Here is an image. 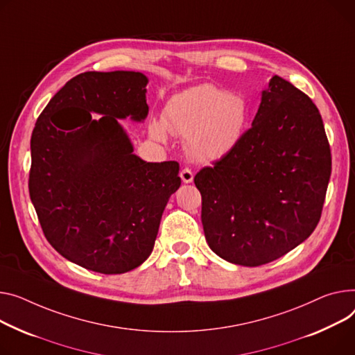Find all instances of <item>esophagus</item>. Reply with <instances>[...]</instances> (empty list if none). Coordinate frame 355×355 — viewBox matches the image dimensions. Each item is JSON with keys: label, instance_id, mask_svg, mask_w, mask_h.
<instances>
[{"label": "esophagus", "instance_id": "obj_1", "mask_svg": "<svg viewBox=\"0 0 355 355\" xmlns=\"http://www.w3.org/2000/svg\"><path fill=\"white\" fill-rule=\"evenodd\" d=\"M180 177H181V180H182L184 184H190V182H193V180H194L193 171L188 170V168H184V170L180 173Z\"/></svg>", "mask_w": 355, "mask_h": 355}]
</instances>
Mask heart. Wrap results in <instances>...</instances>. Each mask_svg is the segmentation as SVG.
<instances>
[{
  "instance_id": "b5f03b06",
  "label": "heart",
  "mask_w": 355,
  "mask_h": 355,
  "mask_svg": "<svg viewBox=\"0 0 355 355\" xmlns=\"http://www.w3.org/2000/svg\"><path fill=\"white\" fill-rule=\"evenodd\" d=\"M248 116L250 108L241 96L214 84H200L171 97L164 105L161 121L150 124V134L158 141H167L168 132L185 137L188 154L212 162L241 143Z\"/></svg>"
}]
</instances>
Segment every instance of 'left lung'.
<instances>
[{
	"label": "left lung",
	"mask_w": 355,
	"mask_h": 355,
	"mask_svg": "<svg viewBox=\"0 0 355 355\" xmlns=\"http://www.w3.org/2000/svg\"><path fill=\"white\" fill-rule=\"evenodd\" d=\"M331 175L318 108L274 76L241 143L194 178L208 247L225 261L258 267L315 230Z\"/></svg>",
	"instance_id": "8db88e82"
}]
</instances>
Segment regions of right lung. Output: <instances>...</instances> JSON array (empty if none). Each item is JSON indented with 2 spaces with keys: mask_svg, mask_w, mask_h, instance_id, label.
<instances>
[{
  "mask_svg": "<svg viewBox=\"0 0 355 355\" xmlns=\"http://www.w3.org/2000/svg\"><path fill=\"white\" fill-rule=\"evenodd\" d=\"M147 84L135 71L83 73L46 104L31 135L30 197L45 239L89 271L143 264L181 185L180 164L139 158L120 123L146 120Z\"/></svg>",
  "mask_w": 355,
  "mask_h": 355,
  "instance_id": "add662e5",
  "label": "right lung"
}]
</instances>
